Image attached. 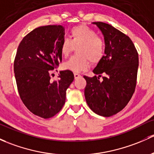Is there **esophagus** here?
<instances>
[{
    "label": "esophagus",
    "instance_id": "34e87169",
    "mask_svg": "<svg viewBox=\"0 0 154 154\" xmlns=\"http://www.w3.org/2000/svg\"><path fill=\"white\" fill-rule=\"evenodd\" d=\"M74 79H78V78H80V77H81V75H80V74H77V73H74Z\"/></svg>",
    "mask_w": 154,
    "mask_h": 154
}]
</instances>
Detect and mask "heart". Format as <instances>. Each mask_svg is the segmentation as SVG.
Wrapping results in <instances>:
<instances>
[{
	"instance_id": "1",
	"label": "heart",
	"mask_w": 154,
	"mask_h": 154,
	"mask_svg": "<svg viewBox=\"0 0 154 154\" xmlns=\"http://www.w3.org/2000/svg\"><path fill=\"white\" fill-rule=\"evenodd\" d=\"M71 39L63 38L60 43V52L68 57L77 48V55L73 56L63 63V68L74 72H81L88 69L90 60L97 63L105 52V42L93 29L85 25L74 26L70 31Z\"/></svg>"
}]
</instances>
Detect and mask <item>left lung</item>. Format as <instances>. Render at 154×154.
Masks as SVG:
<instances>
[{
  "label": "left lung",
  "instance_id": "left-lung-1",
  "mask_svg": "<svg viewBox=\"0 0 154 154\" xmlns=\"http://www.w3.org/2000/svg\"><path fill=\"white\" fill-rule=\"evenodd\" d=\"M104 36L105 55L93 70L97 74L92 77L84 76L86 80L85 97L95 114L111 116L127 106L135 91L139 57L130 38L112 26L103 22H94ZM103 73V80L98 79Z\"/></svg>",
  "mask_w": 154,
  "mask_h": 154
}]
</instances>
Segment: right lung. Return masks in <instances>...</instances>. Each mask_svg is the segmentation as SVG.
I'll use <instances>...</instances> for the list:
<instances>
[{
	"label": "right lung",
	"instance_id": "obj_1",
	"mask_svg": "<svg viewBox=\"0 0 154 154\" xmlns=\"http://www.w3.org/2000/svg\"><path fill=\"white\" fill-rule=\"evenodd\" d=\"M64 28L49 25L35 29L23 38L14 62L17 90L32 113L44 119L57 114L65 104L66 90L74 80L69 70L50 81L51 71L62 61L60 43Z\"/></svg>",
	"mask_w": 154,
	"mask_h": 154
}]
</instances>
